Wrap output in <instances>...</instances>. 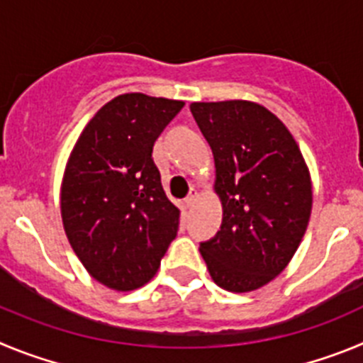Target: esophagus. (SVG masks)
I'll return each instance as SVG.
<instances>
[{
    "instance_id": "1",
    "label": "esophagus",
    "mask_w": 363,
    "mask_h": 363,
    "mask_svg": "<svg viewBox=\"0 0 363 363\" xmlns=\"http://www.w3.org/2000/svg\"><path fill=\"white\" fill-rule=\"evenodd\" d=\"M197 189L195 188H191L189 189V194H188V197L184 199V204H186V208H191V206H194V202H195V199H197Z\"/></svg>"
}]
</instances>
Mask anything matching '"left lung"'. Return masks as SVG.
<instances>
[{
    "mask_svg": "<svg viewBox=\"0 0 363 363\" xmlns=\"http://www.w3.org/2000/svg\"><path fill=\"white\" fill-rule=\"evenodd\" d=\"M215 159L222 224L201 255L231 293L255 291L280 275L298 250L313 206L311 175L282 121L251 101L191 103Z\"/></svg>",
    "mask_w": 363,
    "mask_h": 363,
    "instance_id": "8db88e82",
    "label": "left lung"
}]
</instances>
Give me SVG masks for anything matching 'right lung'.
Instances as JSON below:
<instances>
[{"label": "right lung", "instance_id": "add662e5", "mask_svg": "<svg viewBox=\"0 0 363 363\" xmlns=\"http://www.w3.org/2000/svg\"><path fill=\"white\" fill-rule=\"evenodd\" d=\"M182 101L123 94L90 119L68 157L61 218L72 250L97 282L132 291L155 277L177 237L179 211L153 162V145Z\"/></svg>", "mask_w": 363, "mask_h": 363}]
</instances>
